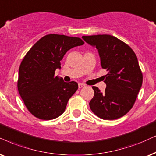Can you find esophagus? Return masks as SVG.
Here are the masks:
<instances>
[{"mask_svg":"<svg viewBox=\"0 0 156 156\" xmlns=\"http://www.w3.org/2000/svg\"><path fill=\"white\" fill-rule=\"evenodd\" d=\"M86 86V85L83 84V83H78V88H83Z\"/></svg>","mask_w":156,"mask_h":156,"instance_id":"1","label":"esophagus"}]
</instances>
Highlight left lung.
<instances>
[{
	"label": "left lung",
	"mask_w": 156,
	"mask_h": 156,
	"mask_svg": "<svg viewBox=\"0 0 156 156\" xmlns=\"http://www.w3.org/2000/svg\"><path fill=\"white\" fill-rule=\"evenodd\" d=\"M88 44L96 47L101 66L108 73L106 85L101 93L92 86L94 96L89 106L97 117L113 120L125 115L135 104L143 83V73L135 53L129 45L109 34L83 36Z\"/></svg>",
	"instance_id": "1"
}]
</instances>
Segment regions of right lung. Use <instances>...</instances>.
Returning a JSON list of instances; mask_svg holds the SVG:
<instances>
[{"mask_svg":"<svg viewBox=\"0 0 156 156\" xmlns=\"http://www.w3.org/2000/svg\"><path fill=\"white\" fill-rule=\"evenodd\" d=\"M83 44L79 37L50 34L37 41L26 54L19 67L18 90L35 117L50 120L65 112L78 86L55 76V70L61 68L60 61L69 50Z\"/></svg>","mask_w":156,"mask_h":156,"instance_id":"1","label":"right lung"}]
</instances>
